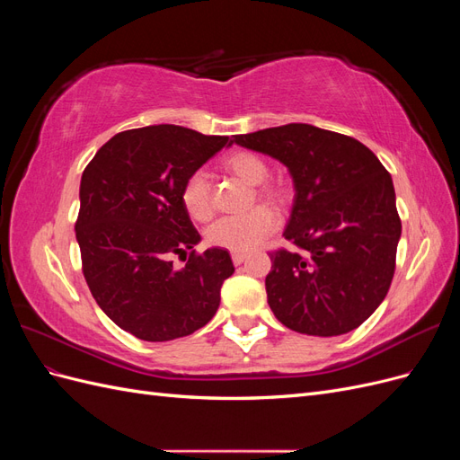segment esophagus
Returning <instances> with one entry per match:
<instances>
[{"label": "esophagus", "mask_w": 460, "mask_h": 460, "mask_svg": "<svg viewBox=\"0 0 460 460\" xmlns=\"http://www.w3.org/2000/svg\"><path fill=\"white\" fill-rule=\"evenodd\" d=\"M247 259L245 252H232V262L234 264H242Z\"/></svg>", "instance_id": "1"}]
</instances>
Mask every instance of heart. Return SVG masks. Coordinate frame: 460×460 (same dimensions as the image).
Listing matches in <instances>:
<instances>
[{"label": "heart", "mask_w": 460, "mask_h": 460, "mask_svg": "<svg viewBox=\"0 0 460 460\" xmlns=\"http://www.w3.org/2000/svg\"><path fill=\"white\" fill-rule=\"evenodd\" d=\"M220 166L235 178L243 180L245 184L255 186L257 196L270 203H282L286 191L280 184L264 182L269 176V163L259 153L249 149H235L220 161ZM180 199L186 208V213L193 218L205 222L213 215V196L211 182L203 171L191 172L180 191ZM276 228V217L270 208L257 207L253 211L240 217H225L217 220L213 226H208L205 238L207 242L230 249V252H249L257 247L269 234Z\"/></svg>", "instance_id": "obj_1"}]
</instances>
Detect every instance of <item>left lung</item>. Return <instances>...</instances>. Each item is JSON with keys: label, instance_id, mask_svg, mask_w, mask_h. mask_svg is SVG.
<instances>
[{"label": "left lung", "instance_id": "1", "mask_svg": "<svg viewBox=\"0 0 460 460\" xmlns=\"http://www.w3.org/2000/svg\"><path fill=\"white\" fill-rule=\"evenodd\" d=\"M230 144L288 166L296 199L284 238L270 252L267 296L274 316L307 336L358 328L387 296L401 218L378 157L351 136L291 122L234 136Z\"/></svg>", "mask_w": 460, "mask_h": 460}]
</instances>
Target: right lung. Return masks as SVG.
<instances>
[{"mask_svg": "<svg viewBox=\"0 0 460 460\" xmlns=\"http://www.w3.org/2000/svg\"><path fill=\"white\" fill-rule=\"evenodd\" d=\"M228 144L176 124L115 134L82 172L76 240L102 311L144 341L190 336L211 320L234 272L226 249L196 253L201 238L180 191ZM182 254L184 270L170 259Z\"/></svg>", "mask_w": 460, "mask_h": 460, "instance_id": "add662e5", "label": "right lung"}]
</instances>
